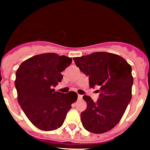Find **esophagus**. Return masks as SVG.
I'll return each instance as SVG.
<instances>
[{
	"instance_id": "1",
	"label": "esophagus",
	"mask_w": 150,
	"mask_h": 150,
	"mask_svg": "<svg viewBox=\"0 0 150 150\" xmlns=\"http://www.w3.org/2000/svg\"><path fill=\"white\" fill-rule=\"evenodd\" d=\"M82 98H83V95H78V99H82Z\"/></svg>"
}]
</instances>
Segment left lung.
I'll return each instance as SVG.
<instances>
[{"label": "left lung", "instance_id": "1", "mask_svg": "<svg viewBox=\"0 0 150 150\" xmlns=\"http://www.w3.org/2000/svg\"><path fill=\"white\" fill-rule=\"evenodd\" d=\"M74 60L79 70L88 76L89 86L100 88L96 102L89 96H83L87 104L86 110L80 114L83 127L95 134L108 132L119 123L132 99V67L122 57L104 52Z\"/></svg>", "mask_w": 150, "mask_h": 150}]
</instances>
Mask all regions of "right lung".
I'll list each match as a JSON object with an SVG mask.
<instances>
[{"label":"right lung","instance_id":"1","mask_svg":"<svg viewBox=\"0 0 150 150\" xmlns=\"http://www.w3.org/2000/svg\"><path fill=\"white\" fill-rule=\"evenodd\" d=\"M71 58L55 53L35 55L22 62L16 74L18 104L30 122L43 131H53L63 125L77 94L55 91L62 72Z\"/></svg>","mask_w":150,"mask_h":150}]
</instances>
